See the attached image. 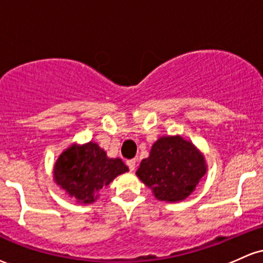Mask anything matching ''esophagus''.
Masks as SVG:
<instances>
[{"label":"esophagus","instance_id":"esophagus-1","mask_svg":"<svg viewBox=\"0 0 263 263\" xmlns=\"http://www.w3.org/2000/svg\"><path fill=\"white\" fill-rule=\"evenodd\" d=\"M126 163L128 166L129 171H135V168H136V160H128Z\"/></svg>","mask_w":263,"mask_h":263}]
</instances>
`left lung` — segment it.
<instances>
[{
  "label": "left lung",
  "mask_w": 263,
  "mask_h": 263,
  "mask_svg": "<svg viewBox=\"0 0 263 263\" xmlns=\"http://www.w3.org/2000/svg\"><path fill=\"white\" fill-rule=\"evenodd\" d=\"M206 171V158L191 141L168 135L158 137L136 175L157 200L180 202L195 191Z\"/></svg>",
  "instance_id": "1"
}]
</instances>
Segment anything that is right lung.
Returning a JSON list of instances; mask_svg holds the SVG:
<instances>
[{
	"label": "right lung",
	"instance_id": "1",
	"mask_svg": "<svg viewBox=\"0 0 263 263\" xmlns=\"http://www.w3.org/2000/svg\"><path fill=\"white\" fill-rule=\"evenodd\" d=\"M128 167L121 158H111L99 143L89 141L68 146L53 166V180L57 186L76 200L77 203H93L100 191L117 176L126 174Z\"/></svg>",
	"mask_w": 263,
	"mask_h": 263
}]
</instances>
